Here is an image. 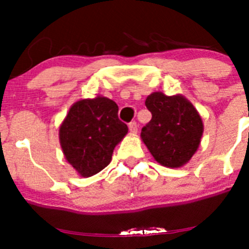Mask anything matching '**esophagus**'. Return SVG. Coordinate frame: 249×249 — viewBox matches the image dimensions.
Segmentation results:
<instances>
[{"label": "esophagus", "mask_w": 249, "mask_h": 249, "mask_svg": "<svg viewBox=\"0 0 249 249\" xmlns=\"http://www.w3.org/2000/svg\"><path fill=\"white\" fill-rule=\"evenodd\" d=\"M129 130L131 134H137V130H139V125L136 122H131L129 124Z\"/></svg>", "instance_id": "1"}]
</instances>
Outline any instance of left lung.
Instances as JSON below:
<instances>
[{
  "mask_svg": "<svg viewBox=\"0 0 249 249\" xmlns=\"http://www.w3.org/2000/svg\"><path fill=\"white\" fill-rule=\"evenodd\" d=\"M152 119L142 127L141 139L160 165L180 167L197 150L203 132L202 119L182 95L167 96L157 91L145 99Z\"/></svg>",
  "mask_w": 249,
  "mask_h": 249,
  "instance_id": "obj_1",
  "label": "left lung"
}]
</instances>
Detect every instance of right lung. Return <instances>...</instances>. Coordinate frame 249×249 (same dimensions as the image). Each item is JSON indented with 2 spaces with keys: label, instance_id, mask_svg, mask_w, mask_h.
Wrapping results in <instances>:
<instances>
[{
  "label": "right lung",
  "instance_id": "1",
  "mask_svg": "<svg viewBox=\"0 0 249 249\" xmlns=\"http://www.w3.org/2000/svg\"><path fill=\"white\" fill-rule=\"evenodd\" d=\"M118 106L104 96L72 105L60 125L59 139L65 158L82 177H91L112 160L115 145L127 134L118 118Z\"/></svg>",
  "mask_w": 249,
  "mask_h": 249
}]
</instances>
